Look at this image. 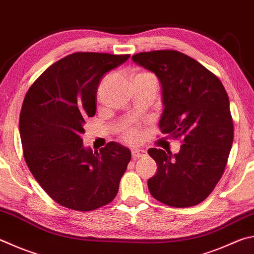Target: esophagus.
Returning <instances> with one entry per match:
<instances>
[{
	"instance_id": "1",
	"label": "esophagus",
	"mask_w": 254,
	"mask_h": 254,
	"mask_svg": "<svg viewBox=\"0 0 254 254\" xmlns=\"http://www.w3.org/2000/svg\"><path fill=\"white\" fill-rule=\"evenodd\" d=\"M146 155V151L142 150V149H132V156L134 159H139V158H144Z\"/></svg>"
}]
</instances>
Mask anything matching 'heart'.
Masks as SVG:
<instances>
[{
  "instance_id": "1",
  "label": "heart",
  "mask_w": 254,
  "mask_h": 254,
  "mask_svg": "<svg viewBox=\"0 0 254 254\" xmlns=\"http://www.w3.org/2000/svg\"><path fill=\"white\" fill-rule=\"evenodd\" d=\"M122 134L124 136V139L128 142H136L140 139V132L135 130L134 127L128 126V124H126L122 128Z\"/></svg>"
}]
</instances>
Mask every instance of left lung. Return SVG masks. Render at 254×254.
Listing matches in <instances>:
<instances>
[{
    "instance_id": "1",
    "label": "left lung",
    "mask_w": 254,
    "mask_h": 254,
    "mask_svg": "<svg viewBox=\"0 0 254 254\" xmlns=\"http://www.w3.org/2000/svg\"><path fill=\"white\" fill-rule=\"evenodd\" d=\"M132 61L160 81L161 132L183 137L177 154L155 147L147 151L158 165L156 174L147 180L149 191L173 207L199 204L222 177L233 143L227 91L213 73L178 51L142 52Z\"/></svg>"
}]
</instances>
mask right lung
Instances as JSON below:
<instances>
[{
    "mask_svg": "<svg viewBox=\"0 0 254 254\" xmlns=\"http://www.w3.org/2000/svg\"><path fill=\"white\" fill-rule=\"evenodd\" d=\"M130 55L77 52L59 60L27 91L20 136L31 173L52 199L68 209L92 211L111 202L131 151L110 142L100 151L83 145L86 118L105 73Z\"/></svg>",
    "mask_w": 254,
    "mask_h": 254,
    "instance_id": "obj_1",
    "label": "right lung"
}]
</instances>
